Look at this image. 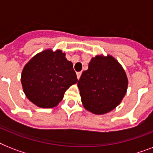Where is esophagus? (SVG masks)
Segmentation results:
<instances>
[{"instance_id":"obj_1","label":"esophagus","mask_w":153,"mask_h":153,"mask_svg":"<svg viewBox=\"0 0 153 153\" xmlns=\"http://www.w3.org/2000/svg\"><path fill=\"white\" fill-rule=\"evenodd\" d=\"M76 74H77V79H80V77H81L82 72H78V73H77Z\"/></svg>"}]
</instances>
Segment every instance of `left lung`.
<instances>
[{
    "instance_id": "8db88e82",
    "label": "left lung",
    "mask_w": 153,
    "mask_h": 153,
    "mask_svg": "<svg viewBox=\"0 0 153 153\" xmlns=\"http://www.w3.org/2000/svg\"><path fill=\"white\" fill-rule=\"evenodd\" d=\"M128 78L120 62L110 55H98L89 62L79 82L82 105L87 111L102 115L114 109L126 95Z\"/></svg>"
}]
</instances>
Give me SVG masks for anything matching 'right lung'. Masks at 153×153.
Instances as JSON below:
<instances>
[{
	"mask_svg": "<svg viewBox=\"0 0 153 153\" xmlns=\"http://www.w3.org/2000/svg\"><path fill=\"white\" fill-rule=\"evenodd\" d=\"M20 80L25 96L40 108L57 106L66 91L78 82L66 54L51 48L37 53L25 64Z\"/></svg>",
	"mask_w": 153,
	"mask_h": 153,
	"instance_id": "add662e5",
	"label": "right lung"
}]
</instances>
